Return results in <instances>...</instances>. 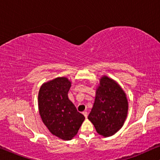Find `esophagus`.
Instances as JSON below:
<instances>
[{
  "mask_svg": "<svg viewBox=\"0 0 160 160\" xmlns=\"http://www.w3.org/2000/svg\"><path fill=\"white\" fill-rule=\"evenodd\" d=\"M82 114H83V115H84V116L85 117V118H88V112H86V111L82 112Z\"/></svg>",
  "mask_w": 160,
  "mask_h": 160,
  "instance_id": "esophagus-1",
  "label": "esophagus"
}]
</instances>
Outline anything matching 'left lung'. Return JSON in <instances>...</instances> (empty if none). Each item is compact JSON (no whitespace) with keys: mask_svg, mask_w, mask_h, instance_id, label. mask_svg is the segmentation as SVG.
Instances as JSON below:
<instances>
[{"mask_svg":"<svg viewBox=\"0 0 160 160\" xmlns=\"http://www.w3.org/2000/svg\"><path fill=\"white\" fill-rule=\"evenodd\" d=\"M128 100L120 85L106 75L100 78L95 102L88 116L98 133L108 137L122 127L127 117Z\"/></svg>","mask_w":160,"mask_h":160,"instance_id":"8db88e82","label":"left lung"}]
</instances>
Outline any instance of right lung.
<instances>
[{
    "mask_svg": "<svg viewBox=\"0 0 160 160\" xmlns=\"http://www.w3.org/2000/svg\"><path fill=\"white\" fill-rule=\"evenodd\" d=\"M71 81L58 77L43 83L38 95L39 112L44 124L52 134L63 140H71L85 120L68 98Z\"/></svg>",
    "mask_w": 160,
    "mask_h": 160,
    "instance_id": "obj_1",
    "label": "right lung"
}]
</instances>
